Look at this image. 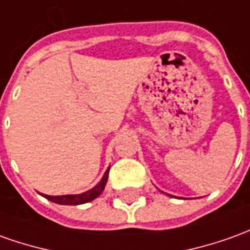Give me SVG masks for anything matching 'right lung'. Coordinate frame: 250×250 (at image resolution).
Segmentation results:
<instances>
[{"label":"right lung","instance_id":"1","mask_svg":"<svg viewBox=\"0 0 250 250\" xmlns=\"http://www.w3.org/2000/svg\"><path fill=\"white\" fill-rule=\"evenodd\" d=\"M108 170H106V173L103 174L102 180L99 181L96 184L95 187L92 189H89L87 192L80 194H66V196H49V194H42L44 196L47 200L53 201V203H57V204H62V206H79V204H84V203H88V201H92L94 199H96L99 194L102 193L103 189L106 187V182H107L108 177Z\"/></svg>","mask_w":250,"mask_h":250}]
</instances>
